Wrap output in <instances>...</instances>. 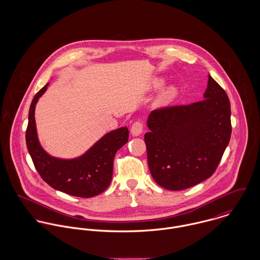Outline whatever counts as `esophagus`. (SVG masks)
I'll return each instance as SVG.
<instances>
[{
  "label": "esophagus",
  "mask_w": 260,
  "mask_h": 260,
  "mask_svg": "<svg viewBox=\"0 0 260 260\" xmlns=\"http://www.w3.org/2000/svg\"><path fill=\"white\" fill-rule=\"evenodd\" d=\"M142 132H143V123L140 121L134 122L131 127V134L133 136H139Z\"/></svg>",
  "instance_id": "esophagus-1"
}]
</instances>
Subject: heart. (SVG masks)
Wrapping results in <instances>:
<instances>
[{
	"label": "heart",
	"mask_w": 260,
	"mask_h": 260,
	"mask_svg": "<svg viewBox=\"0 0 260 260\" xmlns=\"http://www.w3.org/2000/svg\"><path fill=\"white\" fill-rule=\"evenodd\" d=\"M164 84V81L162 79H156L154 81V87H161L162 85ZM178 91H177V88L174 87V86H169L167 87L160 95V101L163 102V103H166V102H169L171 100H173L176 95H177Z\"/></svg>",
	"instance_id": "heart-1"
}]
</instances>
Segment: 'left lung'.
<instances>
[{"label":"left lung","mask_w":260,"mask_h":260,"mask_svg":"<svg viewBox=\"0 0 260 260\" xmlns=\"http://www.w3.org/2000/svg\"><path fill=\"white\" fill-rule=\"evenodd\" d=\"M203 98L149 114L144 136L149 169L165 189L183 190L209 178L229 143L230 102L210 75Z\"/></svg>","instance_id":"1"}]
</instances>
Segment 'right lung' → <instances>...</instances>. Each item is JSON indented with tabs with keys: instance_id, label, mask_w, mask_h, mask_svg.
<instances>
[{
	"instance_id": "add662e5",
	"label": "right lung",
	"mask_w": 260,
	"mask_h": 260,
	"mask_svg": "<svg viewBox=\"0 0 260 260\" xmlns=\"http://www.w3.org/2000/svg\"><path fill=\"white\" fill-rule=\"evenodd\" d=\"M46 84L35 95L29 110L26 131L27 148L42 179L56 190L72 196L90 198L104 192L110 185L116 152L128 142L129 131L121 127L100 138L83 155L62 159L51 156L40 144L35 121V108L47 91Z\"/></svg>"
}]
</instances>
